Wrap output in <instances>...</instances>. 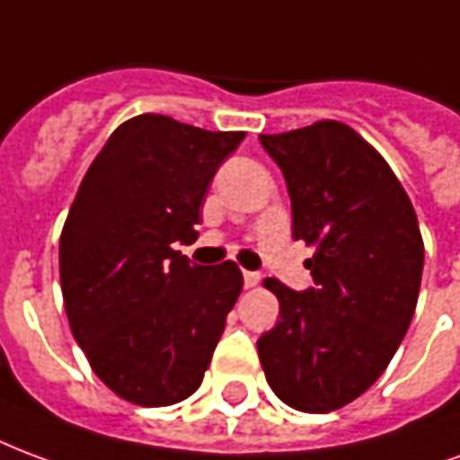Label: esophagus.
Instances as JSON below:
<instances>
[{"instance_id": "obj_1", "label": "esophagus", "mask_w": 460, "mask_h": 460, "mask_svg": "<svg viewBox=\"0 0 460 460\" xmlns=\"http://www.w3.org/2000/svg\"><path fill=\"white\" fill-rule=\"evenodd\" d=\"M260 284V274L254 271H244V289H254Z\"/></svg>"}]
</instances>
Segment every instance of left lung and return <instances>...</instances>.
Here are the masks:
<instances>
[{
	"mask_svg": "<svg viewBox=\"0 0 460 460\" xmlns=\"http://www.w3.org/2000/svg\"><path fill=\"white\" fill-rule=\"evenodd\" d=\"M279 164L294 237L314 247L316 287H264L279 323L257 341L264 377L284 404L328 414L380 377L407 333L419 299L424 240L417 213L380 152L336 119L260 134Z\"/></svg>",
	"mask_w": 460,
	"mask_h": 460,
	"instance_id": "8db88e82",
	"label": "left lung"
}]
</instances>
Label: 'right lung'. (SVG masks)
<instances>
[{
    "label": "right lung",
    "mask_w": 460,
    "mask_h": 460,
    "mask_svg": "<svg viewBox=\"0 0 460 460\" xmlns=\"http://www.w3.org/2000/svg\"><path fill=\"white\" fill-rule=\"evenodd\" d=\"M243 139L137 115L75 193L58 247L63 306L93 372L124 402L169 407L203 382L243 271L189 262L173 243L196 240L208 186Z\"/></svg>",
    "instance_id": "add662e5"
}]
</instances>
